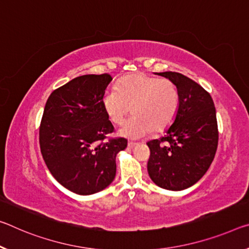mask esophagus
Instances as JSON below:
<instances>
[{"label": "esophagus", "instance_id": "34e87169", "mask_svg": "<svg viewBox=\"0 0 249 249\" xmlns=\"http://www.w3.org/2000/svg\"><path fill=\"white\" fill-rule=\"evenodd\" d=\"M127 145H128L129 148H134L135 146H137V143H134V142H128Z\"/></svg>", "mask_w": 249, "mask_h": 249}]
</instances>
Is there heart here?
I'll return each mask as SVG.
<instances>
[{
    "label": "heart",
    "instance_id": "b5f03b06",
    "mask_svg": "<svg viewBox=\"0 0 249 249\" xmlns=\"http://www.w3.org/2000/svg\"><path fill=\"white\" fill-rule=\"evenodd\" d=\"M102 104L115 124H121L132 107L134 115L122 125L120 134L135 140L153 129L164 131L173 123L178 110L179 94L176 85L167 78L136 73L121 80L116 89L105 90Z\"/></svg>",
    "mask_w": 249,
    "mask_h": 249
}]
</instances>
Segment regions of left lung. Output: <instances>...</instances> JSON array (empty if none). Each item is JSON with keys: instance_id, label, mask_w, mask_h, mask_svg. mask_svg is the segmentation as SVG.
Instances as JSON below:
<instances>
[{"instance_id": "1", "label": "left lung", "mask_w": 249, "mask_h": 249, "mask_svg": "<svg viewBox=\"0 0 249 249\" xmlns=\"http://www.w3.org/2000/svg\"><path fill=\"white\" fill-rule=\"evenodd\" d=\"M157 74L176 85L179 105L165 135L147 142V171L157 186L183 191L202 178L214 160L218 145L216 109L210 93L189 77L176 72Z\"/></svg>"}]
</instances>
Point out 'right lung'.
Wrapping results in <instances>:
<instances>
[{
  "label": "right lung",
  "instance_id": "add662e5",
  "mask_svg": "<svg viewBox=\"0 0 249 249\" xmlns=\"http://www.w3.org/2000/svg\"><path fill=\"white\" fill-rule=\"evenodd\" d=\"M109 74L82 75L53 90L39 126V147L51 174L69 191L90 195L115 178L116 154L125 139H109L114 126L102 98Z\"/></svg>",
  "mask_w": 249,
  "mask_h": 249
}]
</instances>
